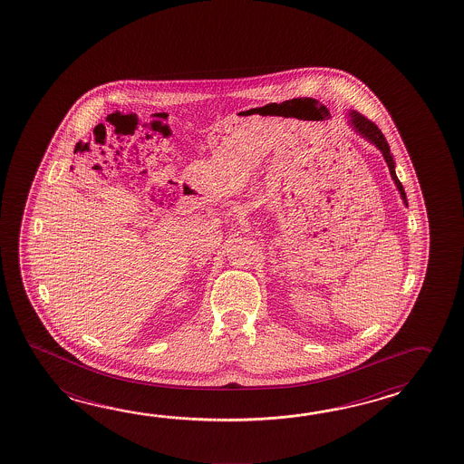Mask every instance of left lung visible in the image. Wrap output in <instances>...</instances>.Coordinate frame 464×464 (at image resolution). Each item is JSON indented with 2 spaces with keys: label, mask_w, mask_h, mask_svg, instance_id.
I'll use <instances>...</instances> for the list:
<instances>
[{
  "label": "left lung",
  "mask_w": 464,
  "mask_h": 464,
  "mask_svg": "<svg viewBox=\"0 0 464 464\" xmlns=\"http://www.w3.org/2000/svg\"><path fill=\"white\" fill-rule=\"evenodd\" d=\"M349 125L354 128L355 133H359L361 137L365 138L367 141H371L372 145L377 146L381 150L382 156H383L385 163L389 166L392 179L395 182V186H397V189H399L400 196H401V199L405 202V206L409 208L407 194H405V189H403V186H401V182L399 181L397 173H395V161H393V156L391 153V146L387 143L385 137L382 135L381 130L371 120L365 119L359 111H354V110L349 111Z\"/></svg>",
  "instance_id": "left-lung-1"
}]
</instances>
